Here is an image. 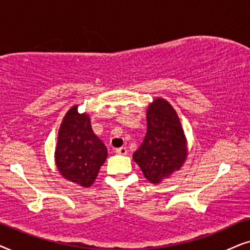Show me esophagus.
Here are the masks:
<instances>
[{"label":"esophagus","instance_id":"1","mask_svg":"<svg viewBox=\"0 0 250 250\" xmlns=\"http://www.w3.org/2000/svg\"><path fill=\"white\" fill-rule=\"evenodd\" d=\"M115 153L119 155H127L128 149H127V147H120V148L115 149Z\"/></svg>","mask_w":250,"mask_h":250}]
</instances>
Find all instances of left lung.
I'll return each mask as SVG.
<instances>
[{
  "label": "left lung",
  "mask_w": 250,
  "mask_h": 250,
  "mask_svg": "<svg viewBox=\"0 0 250 250\" xmlns=\"http://www.w3.org/2000/svg\"><path fill=\"white\" fill-rule=\"evenodd\" d=\"M146 120V136L132 159L149 183L160 184L185 164L188 139L177 112L165 98L149 103Z\"/></svg>",
  "instance_id": "obj_1"
}]
</instances>
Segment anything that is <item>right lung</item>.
I'll return each mask as SVG.
<instances>
[{
	"label": "right lung",
	"mask_w": 250,
	"mask_h": 250,
	"mask_svg": "<svg viewBox=\"0 0 250 250\" xmlns=\"http://www.w3.org/2000/svg\"><path fill=\"white\" fill-rule=\"evenodd\" d=\"M79 105L66 113L58 130L55 162L66 181L89 188L97 178L107 158V148L95 135L90 116L79 113Z\"/></svg>",
	"instance_id": "obj_1"
}]
</instances>
